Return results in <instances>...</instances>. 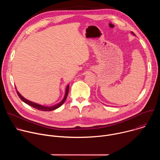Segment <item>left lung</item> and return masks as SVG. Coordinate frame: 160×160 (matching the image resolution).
<instances>
[{"instance_id": "1", "label": "left lung", "mask_w": 160, "mask_h": 160, "mask_svg": "<svg viewBox=\"0 0 160 160\" xmlns=\"http://www.w3.org/2000/svg\"><path fill=\"white\" fill-rule=\"evenodd\" d=\"M131 33H132V34H133V35H135V34H134V33H133V32H131Z\"/></svg>"}]
</instances>
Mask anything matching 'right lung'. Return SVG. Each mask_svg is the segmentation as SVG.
Segmentation results:
<instances>
[{
    "mask_svg": "<svg viewBox=\"0 0 160 160\" xmlns=\"http://www.w3.org/2000/svg\"><path fill=\"white\" fill-rule=\"evenodd\" d=\"M68 91H69V85H68L66 88V91H65V94H64V98L62 99V100L59 102V103L55 104V105H53V106H43V105H40L39 104H37V103H35V102H32L27 99H25V98L22 97L20 94L19 92H18V91L16 90V92H17V94L18 95V96L19 97V98L23 101L24 102H25L26 104L37 109H39V110H41V111H52V110H54L58 108H59L61 105H62V104L64 102V101H66V98H67V96H68Z\"/></svg>",
    "mask_w": 160,
    "mask_h": 160,
    "instance_id": "right-lung-1",
    "label": "right lung"
}]
</instances>
